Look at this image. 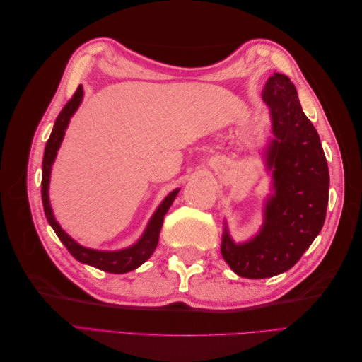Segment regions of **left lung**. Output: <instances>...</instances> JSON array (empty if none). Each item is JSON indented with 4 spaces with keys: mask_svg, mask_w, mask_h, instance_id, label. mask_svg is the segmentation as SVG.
I'll list each match as a JSON object with an SVG mask.
<instances>
[{
    "mask_svg": "<svg viewBox=\"0 0 362 362\" xmlns=\"http://www.w3.org/2000/svg\"><path fill=\"white\" fill-rule=\"evenodd\" d=\"M270 108L273 140L267 166L275 194L266 206L261 233L245 245L223 235L222 255L238 276L261 279L279 275L300 259L322 231L329 199V170L320 137L305 116L287 75L273 74L262 87Z\"/></svg>",
    "mask_w": 362,
    "mask_h": 362,
    "instance_id": "8db88e82",
    "label": "left lung"
}]
</instances>
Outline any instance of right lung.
Returning <instances> with one entry per match:
<instances>
[{
  "mask_svg": "<svg viewBox=\"0 0 362 362\" xmlns=\"http://www.w3.org/2000/svg\"><path fill=\"white\" fill-rule=\"evenodd\" d=\"M83 98V87L78 86L76 87L75 93L72 95L71 100L66 103L62 108L60 115L56 119V124H54L52 133L47 141L45 146V154H43V163H42V202H43V211H45V216L48 218L49 225L52 226L54 231H56L57 237L62 240V243L66 246V249L71 252V255L78 259L80 262H84V264L93 266L100 270L108 272V273H127L129 270H134L139 267L152 255V252L156 250L158 245V238H160V229L163 225V218L164 214L168 213L170 208L173 199L177 198V194L180 190H173L166 199L161 202L158 206V210L156 214L152 216L151 222L146 228V231L139 242L124 250H117V252H101V250H93V249H87L80 246L76 242L63 231L60 225L56 222V218L52 216L51 206H49V199H48V185H49V173H51V166L52 161L56 158L57 149L62 144L63 136H64V129H66L69 119L74 115V112L78 108L80 103Z\"/></svg>",
  "mask_w": 362,
  "mask_h": 362,
  "instance_id": "right-lung-1",
  "label": "right lung"
}]
</instances>
